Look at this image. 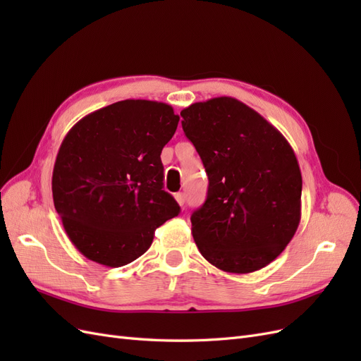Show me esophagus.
I'll use <instances>...</instances> for the list:
<instances>
[{
    "mask_svg": "<svg viewBox=\"0 0 361 361\" xmlns=\"http://www.w3.org/2000/svg\"><path fill=\"white\" fill-rule=\"evenodd\" d=\"M174 199H176V202H178L180 206H183V203H185V194H183V192H178L176 195H174Z\"/></svg>",
    "mask_w": 361,
    "mask_h": 361,
    "instance_id": "obj_1",
    "label": "esophagus"
}]
</instances>
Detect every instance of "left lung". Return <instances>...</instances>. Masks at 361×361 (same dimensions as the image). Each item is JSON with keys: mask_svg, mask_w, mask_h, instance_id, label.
Segmentation results:
<instances>
[{"mask_svg": "<svg viewBox=\"0 0 361 361\" xmlns=\"http://www.w3.org/2000/svg\"><path fill=\"white\" fill-rule=\"evenodd\" d=\"M209 187L191 215L192 238L218 269L248 274L271 264L297 232L302 179L288 140L253 108L221 96L180 111Z\"/></svg>", "mask_w": 361, "mask_h": 361, "instance_id": "left-lung-1", "label": "left lung"}]
</instances>
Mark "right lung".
<instances>
[{"label":"right lung","mask_w":361,"mask_h":361,"mask_svg":"<svg viewBox=\"0 0 361 361\" xmlns=\"http://www.w3.org/2000/svg\"><path fill=\"white\" fill-rule=\"evenodd\" d=\"M179 116L164 102L126 99L82 117L64 137L52 199L81 255L123 267L145 255L157 228L180 212L164 191L161 152Z\"/></svg>","instance_id":"right-lung-1"}]
</instances>
